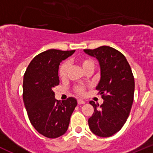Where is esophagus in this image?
<instances>
[{"label":"esophagus","instance_id":"1","mask_svg":"<svg viewBox=\"0 0 153 153\" xmlns=\"http://www.w3.org/2000/svg\"><path fill=\"white\" fill-rule=\"evenodd\" d=\"M77 103L78 104H84L85 103V101L83 100H82V99H77Z\"/></svg>","mask_w":153,"mask_h":153}]
</instances>
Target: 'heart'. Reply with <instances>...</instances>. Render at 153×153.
I'll list each match as a JSON object with an SVG mask.
<instances>
[{
  "label": "heart",
  "instance_id": "b5f03b06",
  "mask_svg": "<svg viewBox=\"0 0 153 153\" xmlns=\"http://www.w3.org/2000/svg\"><path fill=\"white\" fill-rule=\"evenodd\" d=\"M78 63L80 64L83 70H84V72L90 68H94V63H93V60L91 59H90V58H80V59L78 60ZM68 69L69 64L67 62H64V63H63L60 65V69H59V76H60V79H66L67 76V72H68ZM74 91L77 93V94H79V95H83L85 93L86 90H85L84 86H76L74 87Z\"/></svg>",
  "mask_w": 153,
  "mask_h": 153
}]
</instances>
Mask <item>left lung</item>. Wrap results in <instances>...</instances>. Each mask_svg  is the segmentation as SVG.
<instances>
[{"instance_id": "obj_1", "label": "left lung", "mask_w": 153, "mask_h": 153, "mask_svg": "<svg viewBox=\"0 0 153 153\" xmlns=\"http://www.w3.org/2000/svg\"><path fill=\"white\" fill-rule=\"evenodd\" d=\"M84 52L99 60L101 77L96 90L103 99L100 106L93 101L90 129L95 135L109 137L122 129L126 122L134 98L135 81L132 70L122 53L108 46Z\"/></svg>"}]
</instances>
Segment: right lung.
Instances as JSON below:
<instances>
[{"instance_id":"obj_1","label":"right lung","mask_w":153,"mask_h":153,"mask_svg":"<svg viewBox=\"0 0 153 153\" xmlns=\"http://www.w3.org/2000/svg\"><path fill=\"white\" fill-rule=\"evenodd\" d=\"M75 52L51 49L36 55L28 65L24 76L23 100L28 118L39 133L50 139L67 132L70 119L77 102L69 97L55 99L53 88L58 86L59 65Z\"/></svg>"}]
</instances>
